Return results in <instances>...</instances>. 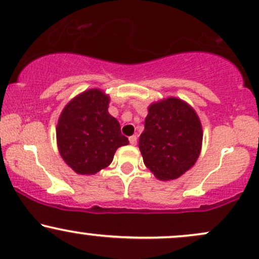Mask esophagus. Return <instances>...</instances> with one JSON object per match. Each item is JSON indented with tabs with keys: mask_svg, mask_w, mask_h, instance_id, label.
Instances as JSON below:
<instances>
[{
	"mask_svg": "<svg viewBox=\"0 0 259 259\" xmlns=\"http://www.w3.org/2000/svg\"><path fill=\"white\" fill-rule=\"evenodd\" d=\"M128 139H130L131 145H136L137 144V137L136 136H131Z\"/></svg>",
	"mask_w": 259,
	"mask_h": 259,
	"instance_id": "esophagus-1",
	"label": "esophagus"
}]
</instances>
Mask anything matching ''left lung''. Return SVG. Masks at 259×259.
<instances>
[{"label":"left lung","instance_id":"8db88e82","mask_svg":"<svg viewBox=\"0 0 259 259\" xmlns=\"http://www.w3.org/2000/svg\"><path fill=\"white\" fill-rule=\"evenodd\" d=\"M202 126L184 100L168 97L149 105L139 137L144 165L160 181H172L195 165L202 148Z\"/></svg>","mask_w":259,"mask_h":259}]
</instances>
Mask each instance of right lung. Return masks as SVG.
Wrapping results in <instances>:
<instances>
[{
    "label": "right lung",
    "instance_id": "right-lung-1",
    "mask_svg": "<svg viewBox=\"0 0 259 259\" xmlns=\"http://www.w3.org/2000/svg\"><path fill=\"white\" fill-rule=\"evenodd\" d=\"M109 103L104 91L91 88L70 100L58 118V150L77 175H96L110 165L118 148L130 143L109 114Z\"/></svg>",
    "mask_w": 259,
    "mask_h": 259
}]
</instances>
